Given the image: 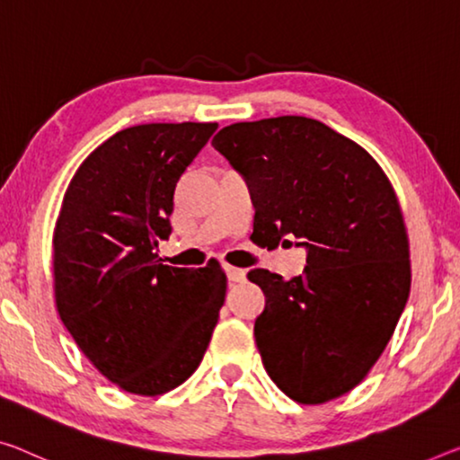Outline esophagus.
<instances>
[{"mask_svg": "<svg viewBox=\"0 0 460 460\" xmlns=\"http://www.w3.org/2000/svg\"><path fill=\"white\" fill-rule=\"evenodd\" d=\"M226 275H228V281H232V284H238V281L246 279V271L232 265H226Z\"/></svg>", "mask_w": 460, "mask_h": 460, "instance_id": "34e87169", "label": "esophagus"}]
</instances>
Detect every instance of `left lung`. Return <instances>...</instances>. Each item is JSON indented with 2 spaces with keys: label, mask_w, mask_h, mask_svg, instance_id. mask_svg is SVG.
Returning a JSON list of instances; mask_svg holds the SVG:
<instances>
[{
  "label": "left lung",
  "mask_w": 460,
  "mask_h": 460,
  "mask_svg": "<svg viewBox=\"0 0 460 460\" xmlns=\"http://www.w3.org/2000/svg\"><path fill=\"white\" fill-rule=\"evenodd\" d=\"M249 181L252 238L306 249L304 275L249 271L265 294L254 341L289 399L319 405L358 386L393 337L411 288L394 189L362 146L316 119L224 127L211 141Z\"/></svg>",
  "instance_id": "left-lung-1"
}]
</instances>
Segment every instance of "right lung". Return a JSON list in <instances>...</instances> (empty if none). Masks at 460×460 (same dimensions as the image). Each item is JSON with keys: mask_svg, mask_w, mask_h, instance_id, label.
<instances>
[{"mask_svg": "<svg viewBox=\"0 0 460 460\" xmlns=\"http://www.w3.org/2000/svg\"><path fill=\"white\" fill-rule=\"evenodd\" d=\"M217 123L127 127L96 147L63 195L53 232L55 304L90 364L156 397L197 370L226 298L216 259L162 265L174 189Z\"/></svg>", "mask_w": 460, "mask_h": 460, "instance_id": "add662e5", "label": "right lung"}]
</instances>
